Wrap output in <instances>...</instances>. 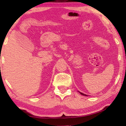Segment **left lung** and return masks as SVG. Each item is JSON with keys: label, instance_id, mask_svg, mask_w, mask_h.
I'll return each mask as SVG.
<instances>
[{"label": "left lung", "instance_id": "left-lung-1", "mask_svg": "<svg viewBox=\"0 0 126 126\" xmlns=\"http://www.w3.org/2000/svg\"><path fill=\"white\" fill-rule=\"evenodd\" d=\"M82 95H85V96H87V95H86V94H83V93H81V92H79Z\"/></svg>", "mask_w": 126, "mask_h": 126}]
</instances>
